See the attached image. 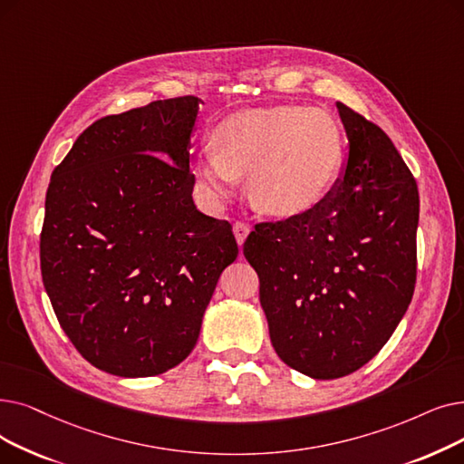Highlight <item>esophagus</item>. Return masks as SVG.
I'll list each match as a JSON object with an SVG mask.
<instances>
[{
    "mask_svg": "<svg viewBox=\"0 0 464 464\" xmlns=\"http://www.w3.org/2000/svg\"><path fill=\"white\" fill-rule=\"evenodd\" d=\"M233 233H235V238H237L238 246H243L248 233H250V227L246 224H243V221H235V224H233Z\"/></svg>",
    "mask_w": 464,
    "mask_h": 464,
    "instance_id": "esophagus-1",
    "label": "esophagus"
}]
</instances>
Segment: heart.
<instances>
[{
    "label": "heart",
    "instance_id": "b5f03b06",
    "mask_svg": "<svg viewBox=\"0 0 464 464\" xmlns=\"http://www.w3.org/2000/svg\"><path fill=\"white\" fill-rule=\"evenodd\" d=\"M214 148L195 155L197 184L224 200L248 174V197L271 216L314 208L335 184L343 163V134L318 108L275 106L240 111L219 123Z\"/></svg>",
    "mask_w": 464,
    "mask_h": 464
}]
</instances>
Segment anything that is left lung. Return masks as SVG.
Returning a JSON list of instances; mask_svg holds the SVG:
<instances>
[{
  "instance_id": "obj_1",
  "label": "left lung",
  "mask_w": 464,
  "mask_h": 464,
  "mask_svg": "<svg viewBox=\"0 0 464 464\" xmlns=\"http://www.w3.org/2000/svg\"><path fill=\"white\" fill-rule=\"evenodd\" d=\"M349 140L341 176L320 203L257 224L245 257L280 360L313 379L362 368L413 297L419 191L391 138L337 102Z\"/></svg>"
}]
</instances>
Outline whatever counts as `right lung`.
Instances as JSON below:
<instances>
[{
  "instance_id": "1",
  "label": "right lung",
  "mask_w": 464,
  "mask_h": 464,
  "mask_svg": "<svg viewBox=\"0 0 464 464\" xmlns=\"http://www.w3.org/2000/svg\"><path fill=\"white\" fill-rule=\"evenodd\" d=\"M200 104L179 96L98 119L51 176L44 285L73 347L111 375L184 362L238 254L229 221L193 203Z\"/></svg>"
}]
</instances>
